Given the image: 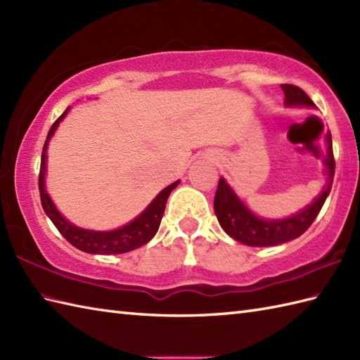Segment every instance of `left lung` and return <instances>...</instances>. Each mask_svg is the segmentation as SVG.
<instances>
[{
  "label": "left lung",
  "instance_id": "8db88e82",
  "mask_svg": "<svg viewBox=\"0 0 360 360\" xmlns=\"http://www.w3.org/2000/svg\"><path fill=\"white\" fill-rule=\"evenodd\" d=\"M285 93V105L289 108L295 106H307L314 108V102L311 101L303 89L294 85H281ZM326 184L323 186L322 193L314 198L312 204L307 205L303 210L297 212L295 215L283 219H267L259 218L244 204L233 188L227 184L224 178H219L218 188L213 201V209L219 221V226L224 232L232 236L235 241H240L246 246L267 248L277 246V244L295 240L308 231V227L314 223L320 209L323 207L328 195L331 192L334 179V155H333V141L331 133L326 134V155L323 159Z\"/></svg>",
  "mask_w": 360,
  "mask_h": 360
}]
</instances>
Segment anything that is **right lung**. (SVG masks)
<instances>
[{"instance_id": "add662e5", "label": "right lung", "mask_w": 360, "mask_h": 360, "mask_svg": "<svg viewBox=\"0 0 360 360\" xmlns=\"http://www.w3.org/2000/svg\"><path fill=\"white\" fill-rule=\"evenodd\" d=\"M70 111L68 108L62 116H60L53 125L51 127L48 137H46L43 153H41V167H40V176H38V188H40V198L41 205L46 215L51 218V221L58 229V232L62 233L65 238L70 241L74 248H77L86 254H103V255H116V254H125V252L134 250L137 248L147 244L153 236L156 235L160 219H162L165 204L168 196L173 192V188L179 184V181L173 182L168 187H165L162 192L153 200L148 207L145 209L139 217H136L131 223L122 226L114 231L98 232V231H89V229H82L70 223L62 213H60L56 207V204L52 202L51 196L46 190L44 178H46V160H48V145L51 137L56 133L60 122L65 119V116Z\"/></svg>"}]
</instances>
